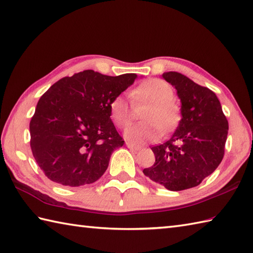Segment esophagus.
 <instances>
[{
  "label": "esophagus",
  "instance_id": "34e87169",
  "mask_svg": "<svg viewBox=\"0 0 253 253\" xmlns=\"http://www.w3.org/2000/svg\"><path fill=\"white\" fill-rule=\"evenodd\" d=\"M126 146H127V148H129L131 150H135V151H139V150H141L140 146H136V144H133L131 142H126Z\"/></svg>",
  "mask_w": 253,
  "mask_h": 253
}]
</instances>
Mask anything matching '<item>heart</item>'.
<instances>
[{
  "label": "heart",
  "mask_w": 253,
  "mask_h": 253,
  "mask_svg": "<svg viewBox=\"0 0 253 253\" xmlns=\"http://www.w3.org/2000/svg\"><path fill=\"white\" fill-rule=\"evenodd\" d=\"M174 90L165 80L151 78L144 80L130 91V98L135 105L148 103L142 113L144 122L133 123L126 127L124 135L135 143L153 141L162 131H169L180 120V107L174 100ZM110 115L117 126L127 125L132 117V105L125 96L116 95L110 102Z\"/></svg>",
  "instance_id": "b5f03b06"
}]
</instances>
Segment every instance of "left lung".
<instances>
[{
  "instance_id": "8db88e82",
  "label": "left lung",
  "mask_w": 253,
  "mask_h": 253,
  "mask_svg": "<svg viewBox=\"0 0 253 253\" xmlns=\"http://www.w3.org/2000/svg\"><path fill=\"white\" fill-rule=\"evenodd\" d=\"M181 102V120L168 141L152 147L155 163L143 174L171 191L189 189L217 169L224 157L228 122L216 94L185 75L168 72Z\"/></svg>"
}]
</instances>
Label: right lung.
Here are the masks:
<instances>
[{
    "mask_svg": "<svg viewBox=\"0 0 253 253\" xmlns=\"http://www.w3.org/2000/svg\"><path fill=\"white\" fill-rule=\"evenodd\" d=\"M137 78L92 69L64 77L41 96L31 117L30 147L50 180L78 187L98 180L124 140L111 121L110 102Z\"/></svg>",
    "mask_w": 253,
    "mask_h": 253,
    "instance_id": "right-lung-1",
    "label": "right lung"
}]
</instances>
